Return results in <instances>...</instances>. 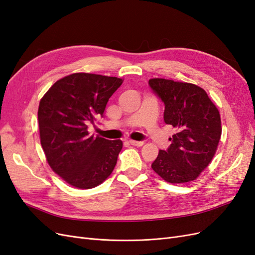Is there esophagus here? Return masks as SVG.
<instances>
[{
	"label": "esophagus",
	"instance_id": "34e87169",
	"mask_svg": "<svg viewBox=\"0 0 255 255\" xmlns=\"http://www.w3.org/2000/svg\"><path fill=\"white\" fill-rule=\"evenodd\" d=\"M128 142L130 144L136 145V146H141L143 144V141H137V140H128Z\"/></svg>",
	"mask_w": 255,
	"mask_h": 255
}]
</instances>
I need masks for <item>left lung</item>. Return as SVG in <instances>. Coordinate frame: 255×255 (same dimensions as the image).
<instances>
[{"label": "left lung", "instance_id": "8db88e82", "mask_svg": "<svg viewBox=\"0 0 255 255\" xmlns=\"http://www.w3.org/2000/svg\"><path fill=\"white\" fill-rule=\"evenodd\" d=\"M149 85L165 104V123L176 130L169 138V148L159 150L152 169L169 183L194 181L217 150L222 129L217 107L205 90L194 84L151 79Z\"/></svg>", "mask_w": 255, "mask_h": 255}]
</instances>
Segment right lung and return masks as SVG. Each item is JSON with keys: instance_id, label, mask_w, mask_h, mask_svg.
Wrapping results in <instances>:
<instances>
[{"instance_id": "add662e5", "label": "right lung", "mask_w": 255, "mask_h": 255, "mask_svg": "<svg viewBox=\"0 0 255 255\" xmlns=\"http://www.w3.org/2000/svg\"><path fill=\"white\" fill-rule=\"evenodd\" d=\"M123 80L73 73L58 80L40 100V142L52 170L80 189L94 188L111 175L122 141L90 135L88 126L103 117Z\"/></svg>"}]
</instances>
